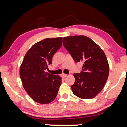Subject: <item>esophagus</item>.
Here are the masks:
<instances>
[{
  "label": "esophagus",
  "mask_w": 127,
  "mask_h": 127,
  "mask_svg": "<svg viewBox=\"0 0 127 127\" xmlns=\"http://www.w3.org/2000/svg\"><path fill=\"white\" fill-rule=\"evenodd\" d=\"M67 75L66 74H65V73H62L61 75V76L62 77V78H66V77L67 76Z\"/></svg>",
  "instance_id": "34e87169"
}]
</instances>
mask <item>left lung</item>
<instances>
[{"instance_id":"1","label":"left lung","mask_w":127,"mask_h":127,"mask_svg":"<svg viewBox=\"0 0 127 127\" xmlns=\"http://www.w3.org/2000/svg\"><path fill=\"white\" fill-rule=\"evenodd\" d=\"M63 45L76 62H83L82 71L73 74V94L82 99L95 97L103 89L109 74L108 62L103 49L84 35L64 37Z\"/></svg>"}]
</instances>
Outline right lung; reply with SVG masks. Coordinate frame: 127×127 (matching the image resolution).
Returning a JSON list of instances; mask_svg holds the SVG:
<instances>
[{"instance_id":"obj_1","label":"right lung","mask_w":127,"mask_h":127,"mask_svg":"<svg viewBox=\"0 0 127 127\" xmlns=\"http://www.w3.org/2000/svg\"><path fill=\"white\" fill-rule=\"evenodd\" d=\"M62 38H46L30 48L20 67L23 88L31 98L38 103H50L57 96L61 78L45 72L52 64V58L60 48Z\"/></svg>"}]
</instances>
